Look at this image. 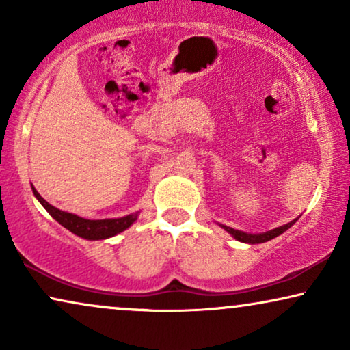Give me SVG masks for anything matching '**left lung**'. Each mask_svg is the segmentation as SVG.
<instances>
[{
	"label": "left lung",
	"instance_id": "8db88e82",
	"mask_svg": "<svg viewBox=\"0 0 350 350\" xmlns=\"http://www.w3.org/2000/svg\"><path fill=\"white\" fill-rule=\"evenodd\" d=\"M296 221H298V218L293 219V221L284 224V226L275 228V229H272V231H267V232H262V234H247V232L237 231V229H232V228H228V226H223V228L226 229V231H228L229 234H232V236L236 237L237 241H241V242H247V243H262V242L271 241V239H274V237H277V236H280L282 232H285L286 229L293 226V224H295Z\"/></svg>",
	"mask_w": 350,
	"mask_h": 350
}]
</instances>
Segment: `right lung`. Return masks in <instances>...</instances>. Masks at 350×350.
<instances>
[{
  "label": "right lung",
  "instance_id": "right-lung-1",
  "mask_svg": "<svg viewBox=\"0 0 350 350\" xmlns=\"http://www.w3.org/2000/svg\"><path fill=\"white\" fill-rule=\"evenodd\" d=\"M31 189L33 194L36 196V199L40 200L42 207L49 212V215L55 219V221H59L62 226L76 234V236L88 239V241H100V239L116 236V234L122 232L124 229H127L137 219V213L114 219H85L78 217V215L62 212V210L52 207L49 202H46V200L41 198L40 193H38L33 186Z\"/></svg>",
  "mask_w": 350,
  "mask_h": 350
}]
</instances>
